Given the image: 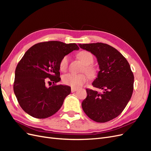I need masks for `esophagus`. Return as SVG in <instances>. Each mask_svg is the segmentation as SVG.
I'll return each instance as SVG.
<instances>
[{
  "label": "esophagus",
  "mask_w": 151,
  "mask_h": 151,
  "mask_svg": "<svg viewBox=\"0 0 151 151\" xmlns=\"http://www.w3.org/2000/svg\"><path fill=\"white\" fill-rule=\"evenodd\" d=\"M77 89H77V88H71V92H72V93L76 92V91H77Z\"/></svg>",
  "instance_id": "34e87169"
}]
</instances>
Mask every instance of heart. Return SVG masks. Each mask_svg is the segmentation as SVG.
Wrapping results in <instances>:
<instances>
[{
    "instance_id": "b5f03b06",
    "label": "heart",
    "mask_w": 151,
    "mask_h": 151,
    "mask_svg": "<svg viewBox=\"0 0 151 151\" xmlns=\"http://www.w3.org/2000/svg\"><path fill=\"white\" fill-rule=\"evenodd\" d=\"M78 57L80 60L84 64V67L82 68V71L85 72L88 76L93 78L96 74V69L91 65L94 62V57L92 53L88 51H81L78 53ZM68 55L63 56L59 63V68L62 72L67 70L68 65ZM88 79V77L84 73L81 74H74V73H68L64 75L62 77V82L63 84L69 86L72 88H78L84 84Z\"/></svg>"
}]
</instances>
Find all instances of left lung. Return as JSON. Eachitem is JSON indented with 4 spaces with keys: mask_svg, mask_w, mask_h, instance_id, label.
I'll return each mask as SVG.
<instances>
[{
    "mask_svg": "<svg viewBox=\"0 0 151 151\" xmlns=\"http://www.w3.org/2000/svg\"><path fill=\"white\" fill-rule=\"evenodd\" d=\"M97 58L100 70L93 81L96 91L86 89L87 97L82 103L84 111L91 120L99 123L110 121L123 111L134 90V76L127 59L108 44H79Z\"/></svg>",
    "mask_w": 151,
    "mask_h": 151,
    "instance_id": "1",
    "label": "left lung"
}]
</instances>
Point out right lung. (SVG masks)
Wrapping results in <instances>:
<instances>
[{"label": "right lung", "instance_id": "obj_1", "mask_svg": "<svg viewBox=\"0 0 151 151\" xmlns=\"http://www.w3.org/2000/svg\"><path fill=\"white\" fill-rule=\"evenodd\" d=\"M76 43L50 41L35 44L27 50L17 65L14 92L22 109L30 116L46 118L57 113L67 96L69 86L57 85L61 80V58L76 50ZM54 84L49 88L47 82Z\"/></svg>", "mask_w": 151, "mask_h": 151}]
</instances>
